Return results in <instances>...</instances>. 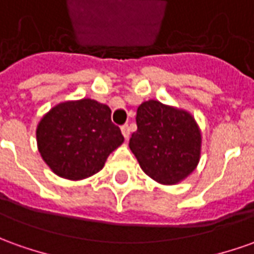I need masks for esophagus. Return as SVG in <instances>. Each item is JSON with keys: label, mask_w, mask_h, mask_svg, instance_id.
Returning <instances> with one entry per match:
<instances>
[{"label": "esophagus", "mask_w": 254, "mask_h": 254, "mask_svg": "<svg viewBox=\"0 0 254 254\" xmlns=\"http://www.w3.org/2000/svg\"><path fill=\"white\" fill-rule=\"evenodd\" d=\"M122 132H123L124 138L128 139V137H130V127H128V124H124L123 127H122Z\"/></svg>", "instance_id": "34e87169"}]
</instances>
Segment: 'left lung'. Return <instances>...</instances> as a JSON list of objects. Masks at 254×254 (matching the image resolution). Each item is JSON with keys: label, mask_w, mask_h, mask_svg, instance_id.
Segmentation results:
<instances>
[{"label": "left lung", "mask_w": 254, "mask_h": 254, "mask_svg": "<svg viewBox=\"0 0 254 254\" xmlns=\"http://www.w3.org/2000/svg\"><path fill=\"white\" fill-rule=\"evenodd\" d=\"M135 119L137 131L128 145L150 178L171 185L196 169L202 138L188 112L152 99L138 106Z\"/></svg>", "instance_id": "left-lung-1"}]
</instances>
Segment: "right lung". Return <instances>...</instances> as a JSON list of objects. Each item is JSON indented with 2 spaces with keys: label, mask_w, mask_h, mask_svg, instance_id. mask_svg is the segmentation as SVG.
I'll list each match as a JSON object with an SVG mask.
<instances>
[{
  "label": "right lung",
  "mask_w": 254,
  "mask_h": 254,
  "mask_svg": "<svg viewBox=\"0 0 254 254\" xmlns=\"http://www.w3.org/2000/svg\"><path fill=\"white\" fill-rule=\"evenodd\" d=\"M110 113L109 106L94 99L52 108L37 127L38 150L51 170L67 180H83L102 170L108 156L124 141Z\"/></svg>",
  "instance_id": "right-lung-1"
}]
</instances>
